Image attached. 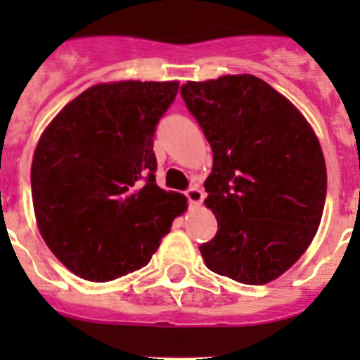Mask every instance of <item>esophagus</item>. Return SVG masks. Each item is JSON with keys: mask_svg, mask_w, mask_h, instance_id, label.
Here are the masks:
<instances>
[{"mask_svg": "<svg viewBox=\"0 0 360 360\" xmlns=\"http://www.w3.org/2000/svg\"><path fill=\"white\" fill-rule=\"evenodd\" d=\"M186 196L189 198V202L193 205H200L203 202V191L200 187H191V189H187Z\"/></svg>", "mask_w": 360, "mask_h": 360, "instance_id": "1", "label": "esophagus"}]
</instances>
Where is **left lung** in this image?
Returning a JSON list of instances; mask_svg holds the SVG:
<instances>
[{
    "label": "left lung",
    "mask_w": 360,
    "mask_h": 360,
    "mask_svg": "<svg viewBox=\"0 0 360 360\" xmlns=\"http://www.w3.org/2000/svg\"><path fill=\"white\" fill-rule=\"evenodd\" d=\"M184 101L212 148L205 207L218 232L200 247L209 270L243 285L285 274L316 236L326 164L303 113L263 79L187 81Z\"/></svg>",
    "instance_id": "8db88e82"
}]
</instances>
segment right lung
Wrapping results in <instances>:
<instances>
[{
  "label": "right lung",
  "instance_id": "1",
  "mask_svg": "<svg viewBox=\"0 0 360 360\" xmlns=\"http://www.w3.org/2000/svg\"><path fill=\"white\" fill-rule=\"evenodd\" d=\"M178 81L101 82L44 128L30 169L36 224L53 256L88 281L146 266L187 198L155 182V126Z\"/></svg>",
  "mask_w": 360,
  "mask_h": 360
}]
</instances>
